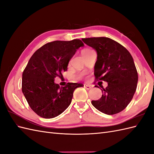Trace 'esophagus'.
<instances>
[{
	"mask_svg": "<svg viewBox=\"0 0 154 154\" xmlns=\"http://www.w3.org/2000/svg\"><path fill=\"white\" fill-rule=\"evenodd\" d=\"M84 87L87 89V90H89V89H91V88H92V87L91 85H84Z\"/></svg>",
	"mask_w": 154,
	"mask_h": 154,
	"instance_id": "1",
	"label": "esophagus"
}]
</instances>
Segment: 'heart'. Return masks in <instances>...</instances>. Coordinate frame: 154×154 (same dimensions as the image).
Segmentation results:
<instances>
[{
	"label": "heart",
	"mask_w": 154,
	"mask_h": 154,
	"mask_svg": "<svg viewBox=\"0 0 154 154\" xmlns=\"http://www.w3.org/2000/svg\"><path fill=\"white\" fill-rule=\"evenodd\" d=\"M88 51V49H84V50H83V51H81V53H83V52H86V51ZM84 76V75L83 74H81L79 76V78H81V77H83Z\"/></svg>",
	"instance_id": "heart-1"
}]
</instances>
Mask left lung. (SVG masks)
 Masks as SVG:
<instances>
[{"instance_id": "1", "label": "left lung", "mask_w": 154, "mask_h": 154, "mask_svg": "<svg viewBox=\"0 0 154 154\" xmlns=\"http://www.w3.org/2000/svg\"><path fill=\"white\" fill-rule=\"evenodd\" d=\"M97 52L94 66L96 80L108 83L102 97L92 104L100 112L113 115L123 111L133 99L138 73L130 52L119 42L108 37L82 39Z\"/></svg>"}]
</instances>
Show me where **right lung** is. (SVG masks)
Returning a JSON list of instances; mask_svg holds the SVG:
<instances>
[{"mask_svg":"<svg viewBox=\"0 0 154 154\" xmlns=\"http://www.w3.org/2000/svg\"><path fill=\"white\" fill-rule=\"evenodd\" d=\"M84 46L79 39L55 41L38 48L29 60L22 74L21 89L30 108L41 117L51 119L70 105L75 89L82 84L67 83L60 87L54 83L62 77L77 50Z\"/></svg>","mask_w":154,"mask_h":154,"instance_id":"obj_1","label":"right lung"}]
</instances>
